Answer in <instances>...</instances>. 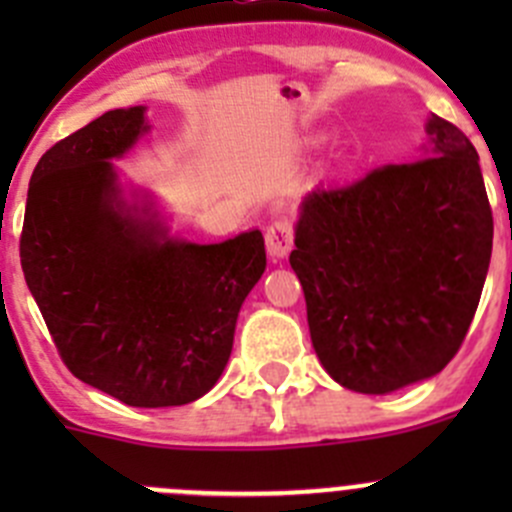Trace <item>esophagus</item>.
I'll return each mask as SVG.
<instances>
[{"instance_id": "esophagus-1", "label": "esophagus", "mask_w": 512, "mask_h": 512, "mask_svg": "<svg viewBox=\"0 0 512 512\" xmlns=\"http://www.w3.org/2000/svg\"><path fill=\"white\" fill-rule=\"evenodd\" d=\"M265 242H267V252L275 260H282V257L289 255L294 245V232H292V223L287 218H277L275 223L267 227L265 232Z\"/></svg>"}]
</instances>
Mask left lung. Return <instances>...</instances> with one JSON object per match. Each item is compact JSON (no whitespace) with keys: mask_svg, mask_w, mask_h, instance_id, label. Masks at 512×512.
Instances as JSON below:
<instances>
[{"mask_svg":"<svg viewBox=\"0 0 512 512\" xmlns=\"http://www.w3.org/2000/svg\"><path fill=\"white\" fill-rule=\"evenodd\" d=\"M421 160L304 195L289 265L337 384L391 394L436 376L476 314L493 213L473 143L431 116Z\"/></svg>","mask_w":512,"mask_h":512,"instance_id":"1","label":"left lung"}]
</instances>
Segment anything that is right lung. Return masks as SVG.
Segmentation results:
<instances>
[{"mask_svg": "<svg viewBox=\"0 0 512 512\" xmlns=\"http://www.w3.org/2000/svg\"><path fill=\"white\" fill-rule=\"evenodd\" d=\"M148 128L143 106L116 108L51 146L29 183L19 257L71 374L163 409L218 384L267 257L260 230L195 245L170 237L153 203L123 200L111 158Z\"/></svg>", "mask_w": 512, "mask_h": 512, "instance_id": "1", "label": "right lung"}]
</instances>
